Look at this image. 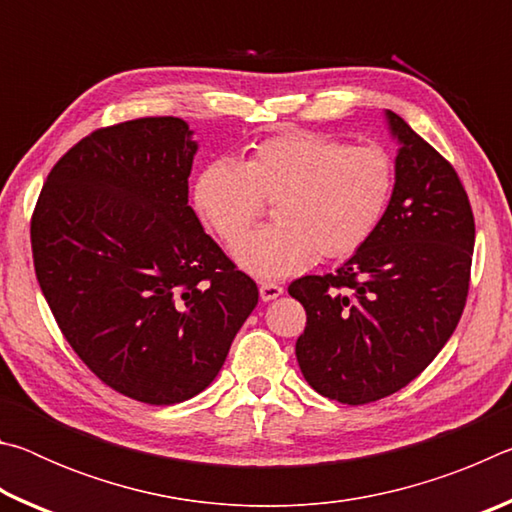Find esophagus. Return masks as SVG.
Returning <instances> with one entry per match:
<instances>
[{"label":"esophagus","instance_id":"esophagus-1","mask_svg":"<svg viewBox=\"0 0 512 512\" xmlns=\"http://www.w3.org/2000/svg\"><path fill=\"white\" fill-rule=\"evenodd\" d=\"M282 293H284V289L280 287V284H275V282H262V284H259V296H262L264 302H271L275 298H280Z\"/></svg>","mask_w":512,"mask_h":512}]
</instances>
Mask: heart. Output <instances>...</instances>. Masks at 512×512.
<instances>
[{
  "mask_svg": "<svg viewBox=\"0 0 512 512\" xmlns=\"http://www.w3.org/2000/svg\"><path fill=\"white\" fill-rule=\"evenodd\" d=\"M395 189L391 155L334 137L289 131L255 144L244 162L205 164L194 180V207L225 244L248 232L264 201L275 223L232 250L262 280L293 275L320 257L357 253L379 230Z\"/></svg>",
  "mask_w": 512,
  "mask_h": 512,
  "instance_id": "heart-1",
  "label": "heart"
}]
</instances>
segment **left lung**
Here are the masks:
<instances>
[{
    "label": "left lung",
    "mask_w": 512,
    "mask_h": 512,
    "mask_svg": "<svg viewBox=\"0 0 512 512\" xmlns=\"http://www.w3.org/2000/svg\"><path fill=\"white\" fill-rule=\"evenodd\" d=\"M397 140L395 189L379 230L336 273L291 282L307 311L298 366L316 393L368 404L429 366L461 320L474 216L443 155L386 110Z\"/></svg>",
    "instance_id": "left-lung-1"
}]
</instances>
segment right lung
<instances>
[{
  "label": "right lung",
  "mask_w": 512,
  "mask_h": 512,
  "mask_svg": "<svg viewBox=\"0 0 512 512\" xmlns=\"http://www.w3.org/2000/svg\"><path fill=\"white\" fill-rule=\"evenodd\" d=\"M192 135L178 117L94 131L56 162L31 219L67 343L103 384L155 406L212 384L259 298L187 203Z\"/></svg>",
  "instance_id": "obj_1"
}]
</instances>
